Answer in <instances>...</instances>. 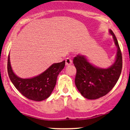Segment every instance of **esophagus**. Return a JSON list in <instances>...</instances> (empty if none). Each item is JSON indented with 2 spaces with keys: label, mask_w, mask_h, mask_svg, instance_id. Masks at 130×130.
<instances>
[{
  "label": "esophagus",
  "mask_w": 130,
  "mask_h": 130,
  "mask_svg": "<svg viewBox=\"0 0 130 130\" xmlns=\"http://www.w3.org/2000/svg\"><path fill=\"white\" fill-rule=\"evenodd\" d=\"M65 63H66V65H70V64L72 63V60L70 57L66 58L65 59Z\"/></svg>",
  "instance_id": "obj_1"
}]
</instances>
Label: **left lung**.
Returning a JSON list of instances; mask_svg holds the SVG:
<instances>
[{"mask_svg":"<svg viewBox=\"0 0 130 130\" xmlns=\"http://www.w3.org/2000/svg\"><path fill=\"white\" fill-rule=\"evenodd\" d=\"M117 47L115 63L106 69L96 67L89 63L82 55L73 59L76 68L75 85L77 90L85 98L95 100L104 96L111 91L117 83L122 68V53L114 34L109 30Z\"/></svg>","mask_w":130,"mask_h":130,"instance_id":"obj_1","label":"left lung"}]
</instances>
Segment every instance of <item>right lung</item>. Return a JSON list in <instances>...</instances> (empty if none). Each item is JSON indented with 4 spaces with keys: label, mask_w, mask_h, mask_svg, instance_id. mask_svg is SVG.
<instances>
[{
    "label": "right lung",
    "mask_w": 130,
    "mask_h": 130,
    "mask_svg": "<svg viewBox=\"0 0 130 130\" xmlns=\"http://www.w3.org/2000/svg\"><path fill=\"white\" fill-rule=\"evenodd\" d=\"M65 61L54 63L45 71L32 78H20L13 73L8 57L7 70L10 80L14 87L25 97L31 100L40 101L50 96L56 86L57 77L63 69Z\"/></svg>",
    "instance_id": "add662e5"
}]
</instances>
